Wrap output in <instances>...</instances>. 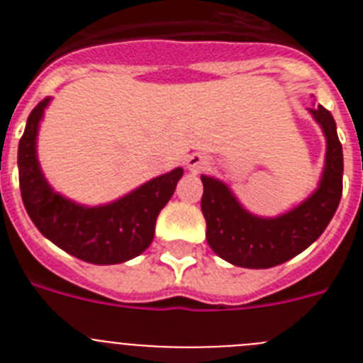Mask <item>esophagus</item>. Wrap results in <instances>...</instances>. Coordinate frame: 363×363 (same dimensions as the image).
<instances>
[{
    "mask_svg": "<svg viewBox=\"0 0 363 363\" xmlns=\"http://www.w3.org/2000/svg\"><path fill=\"white\" fill-rule=\"evenodd\" d=\"M187 165H189V169H191V171L201 172L205 167L209 165V162H207V158H205V156H201V154H192L191 158H189Z\"/></svg>",
    "mask_w": 363,
    "mask_h": 363,
    "instance_id": "esophagus-1",
    "label": "esophagus"
}]
</instances>
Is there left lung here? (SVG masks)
Segmentation results:
<instances>
[{"label": "left lung", "instance_id": "8db88e82", "mask_svg": "<svg viewBox=\"0 0 363 363\" xmlns=\"http://www.w3.org/2000/svg\"><path fill=\"white\" fill-rule=\"evenodd\" d=\"M327 140L325 167L318 189L278 218H259L245 211L223 182L201 176V213L207 243L225 262L247 269H269L294 258L320 238L338 209L344 179V152L333 114L322 105L309 108Z\"/></svg>", "mask_w": 363, "mask_h": 363}]
</instances>
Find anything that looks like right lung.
Segmentation results:
<instances>
[{
    "instance_id": "obj_1",
    "label": "right lung",
    "mask_w": 363,
    "mask_h": 363,
    "mask_svg": "<svg viewBox=\"0 0 363 363\" xmlns=\"http://www.w3.org/2000/svg\"><path fill=\"white\" fill-rule=\"evenodd\" d=\"M49 101L45 98L30 112L18 147L19 189L32 223L60 249L89 264L114 265L136 258L152 243L156 218L174 194L184 169L152 178L99 207L67 200L47 184L38 163V129Z\"/></svg>"
}]
</instances>
